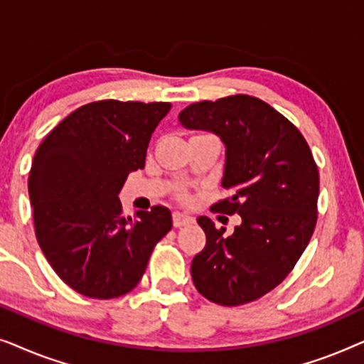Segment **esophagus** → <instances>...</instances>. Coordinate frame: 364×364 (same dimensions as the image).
Listing matches in <instances>:
<instances>
[{"instance_id": "1", "label": "esophagus", "mask_w": 364, "mask_h": 364, "mask_svg": "<svg viewBox=\"0 0 364 364\" xmlns=\"http://www.w3.org/2000/svg\"><path fill=\"white\" fill-rule=\"evenodd\" d=\"M172 218H173V227H183L193 222V218L191 215H187V213H182V212H173Z\"/></svg>"}]
</instances>
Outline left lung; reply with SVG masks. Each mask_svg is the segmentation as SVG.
<instances>
[{"label":"left lung","mask_w":364,"mask_h":364,"mask_svg":"<svg viewBox=\"0 0 364 364\" xmlns=\"http://www.w3.org/2000/svg\"><path fill=\"white\" fill-rule=\"evenodd\" d=\"M178 121L225 144L222 186L232 197L210 210L242 217L230 237L198 217L207 243L192 260L197 291L217 305L255 301L285 280L315 232L320 173L295 124L248 94L187 106Z\"/></svg>","instance_id":"left-lung-1"}]
</instances>
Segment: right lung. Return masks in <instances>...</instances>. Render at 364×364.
<instances>
[{"label": "right lung", "mask_w": 364, "mask_h": 364, "mask_svg": "<svg viewBox=\"0 0 364 364\" xmlns=\"http://www.w3.org/2000/svg\"><path fill=\"white\" fill-rule=\"evenodd\" d=\"M171 102L104 99L63 119L34 154L28 178L39 247L74 291L111 300L137 287L154 247L172 228L154 205L126 217L117 193L144 168L147 146Z\"/></svg>", "instance_id": "right-lung-1"}]
</instances>
